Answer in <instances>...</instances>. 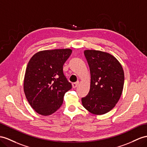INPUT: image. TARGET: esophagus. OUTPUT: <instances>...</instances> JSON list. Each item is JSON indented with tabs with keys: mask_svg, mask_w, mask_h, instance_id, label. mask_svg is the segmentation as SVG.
Here are the masks:
<instances>
[{
	"mask_svg": "<svg viewBox=\"0 0 147 147\" xmlns=\"http://www.w3.org/2000/svg\"><path fill=\"white\" fill-rule=\"evenodd\" d=\"M79 83H80V82H79V81H78V82H73V83L72 84V86H73V88H76L77 87V86H78Z\"/></svg>",
	"mask_w": 147,
	"mask_h": 147,
	"instance_id": "34e87169",
	"label": "esophagus"
}]
</instances>
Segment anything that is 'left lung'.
<instances>
[{
    "mask_svg": "<svg viewBox=\"0 0 147 147\" xmlns=\"http://www.w3.org/2000/svg\"><path fill=\"white\" fill-rule=\"evenodd\" d=\"M84 54L91 73V85L88 94L81 99L82 104L91 114H106L115 107L122 93V66L107 52L86 50Z\"/></svg>",
    "mask_w": 147,
    "mask_h": 147,
    "instance_id": "1",
    "label": "left lung"
}]
</instances>
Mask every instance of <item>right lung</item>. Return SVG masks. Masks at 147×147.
<instances>
[{
  "mask_svg": "<svg viewBox=\"0 0 147 147\" xmlns=\"http://www.w3.org/2000/svg\"><path fill=\"white\" fill-rule=\"evenodd\" d=\"M70 48L43 50L33 55L26 68L24 90L28 102L41 115H50L61 106L65 93L72 88L63 74Z\"/></svg>",
  "mask_w": 147,
  "mask_h": 147,
  "instance_id": "right-lung-1",
  "label": "right lung"
}]
</instances>
